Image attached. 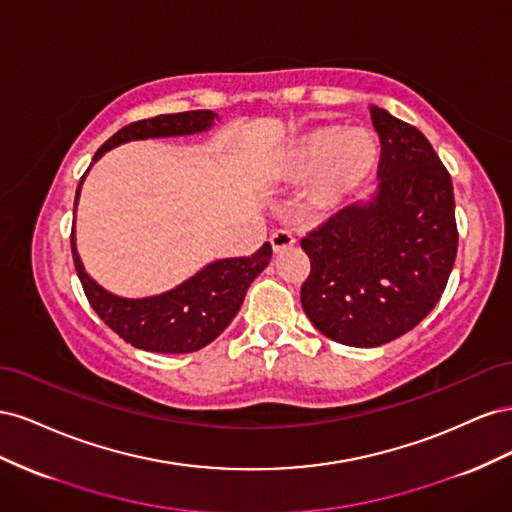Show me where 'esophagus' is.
<instances>
[{"mask_svg":"<svg viewBox=\"0 0 512 512\" xmlns=\"http://www.w3.org/2000/svg\"><path fill=\"white\" fill-rule=\"evenodd\" d=\"M271 245H273V252H275V254L290 250V247L294 245L292 232H290V230H275L273 235H271Z\"/></svg>","mask_w":512,"mask_h":512,"instance_id":"34e87169","label":"esophagus"}]
</instances>
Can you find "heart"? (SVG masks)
Instances as JSON below:
<instances>
[{
	"mask_svg": "<svg viewBox=\"0 0 512 512\" xmlns=\"http://www.w3.org/2000/svg\"><path fill=\"white\" fill-rule=\"evenodd\" d=\"M380 158L378 136L367 128L320 126L305 130L271 164V179L299 185L309 178L307 207L316 215L342 209L374 173Z\"/></svg>",
	"mask_w": 512,
	"mask_h": 512,
	"instance_id": "b5f03b06",
	"label": "heart"
}]
</instances>
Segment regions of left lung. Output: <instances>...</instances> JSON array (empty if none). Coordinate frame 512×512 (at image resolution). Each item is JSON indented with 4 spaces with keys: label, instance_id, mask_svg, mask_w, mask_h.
<instances>
[{
    "label": "left lung",
    "instance_id": "1",
    "mask_svg": "<svg viewBox=\"0 0 512 512\" xmlns=\"http://www.w3.org/2000/svg\"><path fill=\"white\" fill-rule=\"evenodd\" d=\"M380 136L378 192L307 232L301 305L333 342L376 348L412 331L446 288L457 256L453 181L410 123L369 106Z\"/></svg>",
    "mask_w": 512,
    "mask_h": 512
}]
</instances>
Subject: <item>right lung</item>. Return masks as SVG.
I'll use <instances>...</instances> for the list:
<instances>
[{"label":"right lung","mask_w":512,"mask_h":512,"mask_svg":"<svg viewBox=\"0 0 512 512\" xmlns=\"http://www.w3.org/2000/svg\"><path fill=\"white\" fill-rule=\"evenodd\" d=\"M213 119H218L213 111H188L134 121L108 138L96 151L94 162L106 151L130 141L205 132L213 126ZM79 194L81 185L76 188L74 207L79 203ZM70 243L76 275L94 312L134 348L162 354H185L211 344L237 316L247 288L271 260V245L262 243L252 256L215 260L192 275L188 282L156 297L123 299L91 280L76 252L74 228Z\"/></svg>","instance_id":"obj_1"}]
</instances>
